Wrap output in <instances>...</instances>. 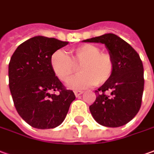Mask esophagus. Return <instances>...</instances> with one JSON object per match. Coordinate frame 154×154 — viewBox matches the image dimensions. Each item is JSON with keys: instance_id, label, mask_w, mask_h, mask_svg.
I'll list each match as a JSON object with an SVG mask.
<instances>
[{"instance_id": "34e87169", "label": "esophagus", "mask_w": 154, "mask_h": 154, "mask_svg": "<svg viewBox=\"0 0 154 154\" xmlns=\"http://www.w3.org/2000/svg\"><path fill=\"white\" fill-rule=\"evenodd\" d=\"M82 91H74V93H75V96L76 97H79L81 94H82Z\"/></svg>"}]
</instances>
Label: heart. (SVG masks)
Wrapping results in <instances>:
<instances>
[{
    "mask_svg": "<svg viewBox=\"0 0 154 154\" xmlns=\"http://www.w3.org/2000/svg\"><path fill=\"white\" fill-rule=\"evenodd\" d=\"M70 54L68 57L62 51H57L51 57L52 71L63 82H69L79 66L81 73L70 82V88L82 89L93 84L102 86L113 74L115 63L112 57L102 52L95 45H82L71 50Z\"/></svg>",
    "mask_w": 154,
    "mask_h": 154,
    "instance_id": "1",
    "label": "heart"
}]
</instances>
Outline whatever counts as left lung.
Masks as SVG:
<instances>
[{
	"label": "left lung",
	"instance_id": "left-lung-1",
	"mask_svg": "<svg viewBox=\"0 0 154 154\" xmlns=\"http://www.w3.org/2000/svg\"><path fill=\"white\" fill-rule=\"evenodd\" d=\"M84 42L105 44L115 63L112 77L95 91V102L89 107L92 117L105 127L125 125L137 115L142 104L144 78L140 57L128 42L112 33Z\"/></svg>",
	"mask_w": 154,
	"mask_h": 154
}]
</instances>
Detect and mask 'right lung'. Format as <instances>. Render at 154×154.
Returning <instances> with one entry per match:
<instances>
[{
    "label": "right lung",
    "mask_w": 154,
    "mask_h": 154,
    "mask_svg": "<svg viewBox=\"0 0 154 154\" xmlns=\"http://www.w3.org/2000/svg\"><path fill=\"white\" fill-rule=\"evenodd\" d=\"M68 42L37 36L17 47L9 63V88L18 114L38 129L54 128L66 118L76 97L56 77L51 57ZM58 92L53 94L51 92Z\"/></svg>",
    "instance_id": "obj_1"
}]
</instances>
